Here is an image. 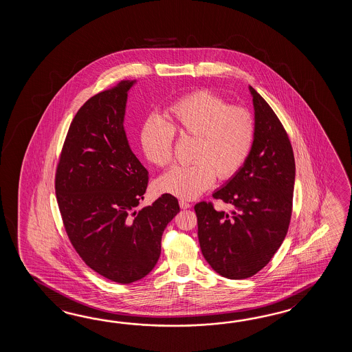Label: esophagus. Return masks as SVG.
<instances>
[{"instance_id":"34e87169","label":"esophagus","mask_w":352,"mask_h":352,"mask_svg":"<svg viewBox=\"0 0 352 352\" xmlns=\"http://www.w3.org/2000/svg\"><path fill=\"white\" fill-rule=\"evenodd\" d=\"M179 208L181 209H188V208H191V204L187 202L186 200H179Z\"/></svg>"}]
</instances>
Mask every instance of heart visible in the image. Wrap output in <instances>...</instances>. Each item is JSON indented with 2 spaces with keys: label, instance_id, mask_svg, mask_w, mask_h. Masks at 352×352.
Masks as SVG:
<instances>
[{
  "label": "heart",
  "instance_id": "heart-1",
  "mask_svg": "<svg viewBox=\"0 0 352 352\" xmlns=\"http://www.w3.org/2000/svg\"><path fill=\"white\" fill-rule=\"evenodd\" d=\"M165 120L152 117L141 129L143 155L152 165L165 167L173 158L175 133L194 140L191 165L176 166L156 182L158 192L192 200L215 181L232 179L245 165L255 141L254 114L229 104L210 90H196L173 103Z\"/></svg>",
  "mask_w": 352,
  "mask_h": 352
}]
</instances>
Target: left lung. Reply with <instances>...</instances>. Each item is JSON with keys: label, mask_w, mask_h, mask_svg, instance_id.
Segmentation results:
<instances>
[{"label": "left lung", "mask_w": 352, "mask_h": 352, "mask_svg": "<svg viewBox=\"0 0 352 352\" xmlns=\"http://www.w3.org/2000/svg\"><path fill=\"white\" fill-rule=\"evenodd\" d=\"M249 90L256 126L253 150L239 173L212 194L232 210H217L212 202L195 205L202 255L229 279H245L263 270L282 245L292 217V144L270 105L253 87Z\"/></svg>", "instance_id": "8db88e82"}]
</instances>
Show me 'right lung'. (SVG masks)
I'll use <instances>...</instances> for the list:
<instances>
[{"label":"right lung","instance_id":"1","mask_svg":"<svg viewBox=\"0 0 352 352\" xmlns=\"http://www.w3.org/2000/svg\"><path fill=\"white\" fill-rule=\"evenodd\" d=\"M123 80L88 99L75 114L55 173L64 228L84 263L120 285L155 268L167 224L179 201L164 194L135 210L148 185V171L135 157L124 131L128 90Z\"/></svg>","mask_w":352,"mask_h":352}]
</instances>
